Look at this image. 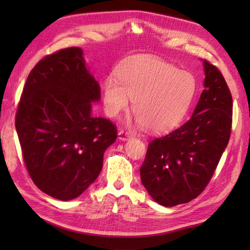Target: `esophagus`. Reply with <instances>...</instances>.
Here are the masks:
<instances>
[{"label":"esophagus","mask_w":250,"mask_h":250,"mask_svg":"<svg viewBox=\"0 0 250 250\" xmlns=\"http://www.w3.org/2000/svg\"><path fill=\"white\" fill-rule=\"evenodd\" d=\"M131 134H129L128 132H125V131H119L118 133V139L120 141H128L131 139Z\"/></svg>","instance_id":"34e87169"}]
</instances>
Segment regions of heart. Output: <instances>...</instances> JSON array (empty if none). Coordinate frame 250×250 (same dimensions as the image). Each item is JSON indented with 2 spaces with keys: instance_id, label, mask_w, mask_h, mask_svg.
Returning a JSON list of instances; mask_svg holds the SVG:
<instances>
[{
  "instance_id": "1",
  "label": "heart",
  "mask_w": 250,
  "mask_h": 250,
  "mask_svg": "<svg viewBox=\"0 0 250 250\" xmlns=\"http://www.w3.org/2000/svg\"><path fill=\"white\" fill-rule=\"evenodd\" d=\"M103 83L104 110L117 118L128 109L133 100L135 124L152 132L173 128L182 120L192 101L195 79L188 71L177 70L171 63L158 58H135Z\"/></svg>"
}]
</instances>
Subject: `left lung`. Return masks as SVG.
Segmentation results:
<instances>
[{"label": "left lung", "instance_id": "obj_1", "mask_svg": "<svg viewBox=\"0 0 250 250\" xmlns=\"http://www.w3.org/2000/svg\"><path fill=\"white\" fill-rule=\"evenodd\" d=\"M204 90L190 119L149 143L141 180L162 206L188 203L208 184L230 140L232 95L224 76L206 60Z\"/></svg>", "mask_w": 250, "mask_h": 250}]
</instances>
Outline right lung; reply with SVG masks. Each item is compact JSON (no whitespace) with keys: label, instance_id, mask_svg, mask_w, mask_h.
Returning a JSON list of instances; mask_svg holds the SVG:
<instances>
[{"label":"right lung","instance_id":"right-lung-1","mask_svg":"<svg viewBox=\"0 0 250 250\" xmlns=\"http://www.w3.org/2000/svg\"><path fill=\"white\" fill-rule=\"evenodd\" d=\"M100 100V83L79 47L45 57L26 79L16 130L32 180L52 198H78L102 169L117 130L92 116Z\"/></svg>","mask_w":250,"mask_h":250}]
</instances>
